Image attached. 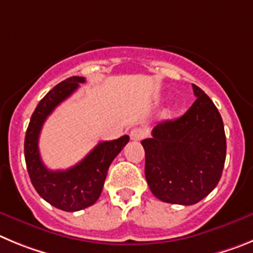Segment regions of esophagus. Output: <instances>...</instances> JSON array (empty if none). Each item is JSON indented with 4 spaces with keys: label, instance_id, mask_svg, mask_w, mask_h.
Returning a JSON list of instances; mask_svg holds the SVG:
<instances>
[{
    "label": "esophagus",
    "instance_id": "1",
    "mask_svg": "<svg viewBox=\"0 0 253 253\" xmlns=\"http://www.w3.org/2000/svg\"><path fill=\"white\" fill-rule=\"evenodd\" d=\"M129 136H131V138L133 141H140L146 136V132H145V129L143 128H141V127H136V128L132 129Z\"/></svg>",
    "mask_w": 253,
    "mask_h": 253
}]
</instances>
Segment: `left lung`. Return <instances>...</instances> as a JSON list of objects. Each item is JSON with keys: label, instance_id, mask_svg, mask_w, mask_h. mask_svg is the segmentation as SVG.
Returning a JSON list of instances; mask_svg holds the SVG:
<instances>
[{"label": "left lung", "instance_id": "obj_1", "mask_svg": "<svg viewBox=\"0 0 253 253\" xmlns=\"http://www.w3.org/2000/svg\"><path fill=\"white\" fill-rule=\"evenodd\" d=\"M197 97L176 120L160 122L142 140L150 190L165 203L193 206L217 186L226 161L222 117L208 95L193 84Z\"/></svg>", "mask_w": 253, "mask_h": 253}]
</instances>
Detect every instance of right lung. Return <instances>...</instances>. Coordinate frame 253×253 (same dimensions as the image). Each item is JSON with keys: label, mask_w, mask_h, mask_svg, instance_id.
Here are the masks:
<instances>
[{"label": "right lung", "mask_w": 253, "mask_h": 253, "mask_svg": "<svg viewBox=\"0 0 253 253\" xmlns=\"http://www.w3.org/2000/svg\"><path fill=\"white\" fill-rule=\"evenodd\" d=\"M83 77H70L50 90L31 116L25 136V161L29 176L39 195L55 208L77 211L88 208L98 200L106 180L107 171L125 145L127 135L112 141L99 142L77 165L67 170H49L40 158L39 136L47 116L63 101L76 92Z\"/></svg>", "instance_id": "1"}]
</instances>
